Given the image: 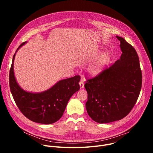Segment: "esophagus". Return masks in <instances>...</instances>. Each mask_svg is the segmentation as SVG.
Masks as SVG:
<instances>
[{
    "label": "esophagus",
    "mask_w": 153,
    "mask_h": 153,
    "mask_svg": "<svg viewBox=\"0 0 153 153\" xmlns=\"http://www.w3.org/2000/svg\"><path fill=\"white\" fill-rule=\"evenodd\" d=\"M79 85H80V88H83V87H84V82H83V79H81V81L80 82Z\"/></svg>",
    "instance_id": "obj_1"
}]
</instances>
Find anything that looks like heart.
Listing matches in <instances>:
<instances>
[{"instance_id": "b5f03b06", "label": "heart", "mask_w": 153, "mask_h": 153, "mask_svg": "<svg viewBox=\"0 0 153 153\" xmlns=\"http://www.w3.org/2000/svg\"><path fill=\"white\" fill-rule=\"evenodd\" d=\"M103 57H100L97 60H96L89 68V71L92 74H96L99 73L103 68Z\"/></svg>"}]
</instances>
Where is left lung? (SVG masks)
I'll use <instances>...</instances> for the list:
<instances>
[{"label": "left lung", "mask_w": 153, "mask_h": 153, "mask_svg": "<svg viewBox=\"0 0 153 153\" xmlns=\"http://www.w3.org/2000/svg\"><path fill=\"white\" fill-rule=\"evenodd\" d=\"M120 59L96 77L87 80L86 109L95 122L106 123L121 120L131 111L139 97L142 75L137 53L123 38Z\"/></svg>", "instance_id": "1"}]
</instances>
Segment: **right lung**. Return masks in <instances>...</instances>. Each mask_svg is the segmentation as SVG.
Masks as SVG:
<instances>
[{
	"mask_svg": "<svg viewBox=\"0 0 153 153\" xmlns=\"http://www.w3.org/2000/svg\"><path fill=\"white\" fill-rule=\"evenodd\" d=\"M27 42H23L17 50ZM13 56L10 71V87L13 99L21 111L30 120L42 123L51 124L63 116L71 97L80 89V76H75L59 81L50 89L38 93L27 92L20 88L14 73Z\"/></svg>",
	"mask_w": 153,
	"mask_h": 153,
	"instance_id": "add662e5",
	"label": "right lung"
}]
</instances>
